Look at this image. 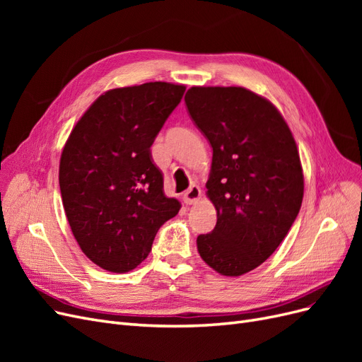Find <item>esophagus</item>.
Wrapping results in <instances>:
<instances>
[{
    "mask_svg": "<svg viewBox=\"0 0 362 362\" xmlns=\"http://www.w3.org/2000/svg\"><path fill=\"white\" fill-rule=\"evenodd\" d=\"M201 196H202V192L198 185H192V187L182 194V201L185 205H193L201 199Z\"/></svg>",
    "mask_w": 362,
    "mask_h": 362,
    "instance_id": "obj_1",
    "label": "esophagus"
}]
</instances>
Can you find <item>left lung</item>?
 <instances>
[{"label":"left lung","mask_w":362,"mask_h":362,"mask_svg":"<svg viewBox=\"0 0 362 362\" xmlns=\"http://www.w3.org/2000/svg\"><path fill=\"white\" fill-rule=\"evenodd\" d=\"M184 101L213 148L206 196L217 222L196 240L198 252L221 275H245L276 250L299 214L298 146L278 108L245 87L194 86Z\"/></svg>","instance_id":"left-lung-1"}]
</instances>
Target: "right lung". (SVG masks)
Listing matches in <instances>:
<instances>
[{
	"label": "right lung",
	"instance_id": "right-lung-1",
	"mask_svg": "<svg viewBox=\"0 0 362 362\" xmlns=\"http://www.w3.org/2000/svg\"><path fill=\"white\" fill-rule=\"evenodd\" d=\"M185 86L164 81L103 93L74 127L60 157L62 201L84 255L113 273L136 269L181 204L163 190L151 146Z\"/></svg>",
	"mask_w": 362,
	"mask_h": 362
}]
</instances>
